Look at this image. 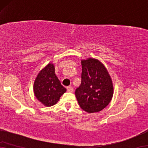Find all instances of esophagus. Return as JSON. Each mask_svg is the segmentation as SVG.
<instances>
[{"mask_svg":"<svg viewBox=\"0 0 148 148\" xmlns=\"http://www.w3.org/2000/svg\"><path fill=\"white\" fill-rule=\"evenodd\" d=\"M66 90H67V92H73V88H72L71 86H69L66 88Z\"/></svg>","mask_w":148,"mask_h":148,"instance_id":"esophagus-1","label":"esophagus"}]
</instances>
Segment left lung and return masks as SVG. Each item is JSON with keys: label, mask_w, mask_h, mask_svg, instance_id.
I'll return each mask as SVG.
<instances>
[{"label": "left lung", "mask_w": 148, "mask_h": 148, "mask_svg": "<svg viewBox=\"0 0 148 148\" xmlns=\"http://www.w3.org/2000/svg\"><path fill=\"white\" fill-rule=\"evenodd\" d=\"M82 84L75 90L81 108L89 113L100 112L110 102L114 88L110 74L100 60H82Z\"/></svg>", "instance_id": "8db88e82"}]
</instances>
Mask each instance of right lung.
<instances>
[{"label": "right lung", "instance_id": "obj_1", "mask_svg": "<svg viewBox=\"0 0 148 148\" xmlns=\"http://www.w3.org/2000/svg\"><path fill=\"white\" fill-rule=\"evenodd\" d=\"M54 69V64L49 62L39 72L34 83L36 98L47 107L56 104L66 91L56 77Z\"/></svg>", "mask_w": 148, "mask_h": 148}]
</instances>
